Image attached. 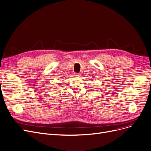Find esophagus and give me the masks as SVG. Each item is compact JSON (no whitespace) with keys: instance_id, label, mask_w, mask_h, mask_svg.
<instances>
[{"instance_id":"obj_1","label":"esophagus","mask_w":151,"mask_h":151,"mask_svg":"<svg viewBox=\"0 0 151 151\" xmlns=\"http://www.w3.org/2000/svg\"><path fill=\"white\" fill-rule=\"evenodd\" d=\"M75 76L79 77V76H81V74L80 73H75Z\"/></svg>"}]
</instances>
